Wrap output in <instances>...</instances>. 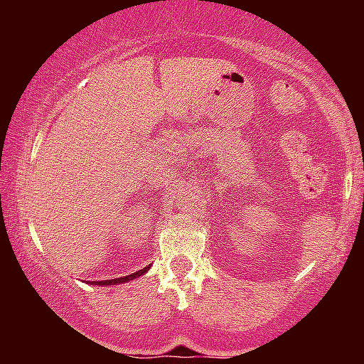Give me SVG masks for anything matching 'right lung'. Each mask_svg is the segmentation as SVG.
Returning <instances> with one entry per match:
<instances>
[{
	"instance_id": "obj_1",
	"label": "right lung",
	"mask_w": 364,
	"mask_h": 364,
	"mask_svg": "<svg viewBox=\"0 0 364 364\" xmlns=\"http://www.w3.org/2000/svg\"><path fill=\"white\" fill-rule=\"evenodd\" d=\"M149 270V267H146V268H142V270H139V272H136V273H132V275H127V277H121V278H114V280H102V282H94V283H97V285H114V283H126V282H129V280H134V278L136 277H141L144 272H147Z\"/></svg>"
}]
</instances>
